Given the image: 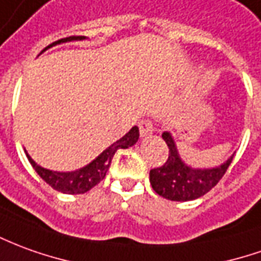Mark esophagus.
<instances>
[{
  "mask_svg": "<svg viewBox=\"0 0 261 261\" xmlns=\"http://www.w3.org/2000/svg\"><path fill=\"white\" fill-rule=\"evenodd\" d=\"M153 130H154V126H153V123H152V120L145 119L139 122V134H141L142 138L152 135L153 134Z\"/></svg>",
  "mask_w": 261,
  "mask_h": 261,
  "instance_id": "1",
  "label": "esophagus"
}]
</instances>
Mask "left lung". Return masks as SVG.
Here are the masks:
<instances>
[{"label":"left lung","instance_id":"left-lung-1","mask_svg":"<svg viewBox=\"0 0 261 261\" xmlns=\"http://www.w3.org/2000/svg\"><path fill=\"white\" fill-rule=\"evenodd\" d=\"M162 138L168 145L169 158L162 166L150 170L149 180L154 192L168 200L188 202L206 195L223 177L233 161V156H230L227 161L216 168H190L179 156L172 135L163 132Z\"/></svg>","mask_w":261,"mask_h":261}]
</instances>
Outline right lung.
<instances>
[{"instance_id": "right-lung-1", "label": "right lung", "mask_w": 261, "mask_h": 261, "mask_svg": "<svg viewBox=\"0 0 261 261\" xmlns=\"http://www.w3.org/2000/svg\"><path fill=\"white\" fill-rule=\"evenodd\" d=\"M82 39H85V37H68L64 38V39H58V41L52 42L51 45H48L46 48H44L41 51V54L46 51L48 48H52V46L62 44V42L82 41ZM138 139H139V129H138V126H134L123 138H120L119 141H116L109 148L105 149L89 165H86V166L78 169V170H73V172H55V170H49V169H45L37 165L28 153H27V158H28V161L32 165V168L35 169V172L51 188L58 190L61 193H66V195H79V193H85L88 190H91L100 180H103V177L107 176L108 169L111 166L113 154H115V152L118 149L130 148V146H134L135 143L138 142Z\"/></svg>"}]
</instances>
